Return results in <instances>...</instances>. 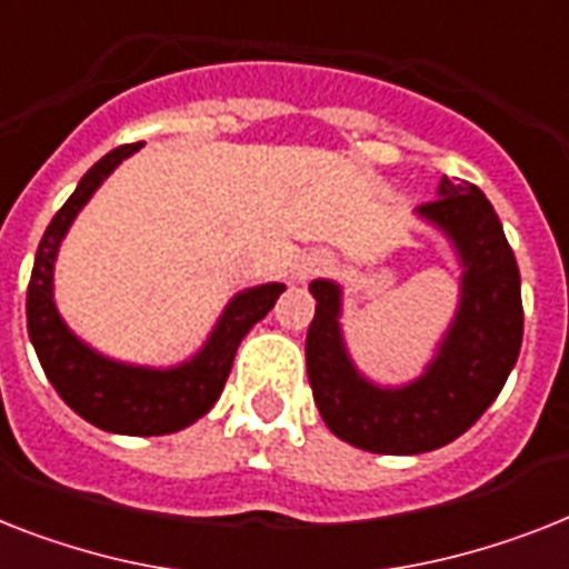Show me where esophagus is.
Wrapping results in <instances>:
<instances>
[{
	"instance_id": "34e87169",
	"label": "esophagus",
	"mask_w": 569,
	"mask_h": 569,
	"mask_svg": "<svg viewBox=\"0 0 569 569\" xmlns=\"http://www.w3.org/2000/svg\"><path fill=\"white\" fill-rule=\"evenodd\" d=\"M325 271H330V260H327L325 253H307V257L295 266V280H298V283H307V280L325 274Z\"/></svg>"
}]
</instances>
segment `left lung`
Wrapping results in <instances>:
<instances>
[{
	"mask_svg": "<svg viewBox=\"0 0 569 569\" xmlns=\"http://www.w3.org/2000/svg\"><path fill=\"white\" fill-rule=\"evenodd\" d=\"M436 196L415 216L450 242L461 269L459 303L420 377L403 386L365 377L341 332V286L325 277L309 283V386L332 436L359 450L418 456L450 445L497 400L520 357V271L491 201L447 174Z\"/></svg>",
	"mask_w": 569,
	"mask_h": 569,
	"instance_id": "8db88e82",
	"label": "left lung"
}]
</instances>
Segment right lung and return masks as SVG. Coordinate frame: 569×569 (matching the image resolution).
Returning a JSON list of instances; mask_svg holds the SVG:
<instances>
[{
	"instance_id": "add662e5",
	"label": "right lung",
	"mask_w": 569,
	"mask_h": 569,
	"mask_svg": "<svg viewBox=\"0 0 569 569\" xmlns=\"http://www.w3.org/2000/svg\"><path fill=\"white\" fill-rule=\"evenodd\" d=\"M140 146L142 142H133L101 157L78 180L67 204L54 212L52 224L37 244L26 318L37 359L72 412L90 420L92 427L117 436H169L210 412L224 389L237 348L251 327L269 316L286 286L262 283L233 295L228 307L221 309L204 345L189 359L169 368L119 362L90 348L81 336L69 330L54 303V262L60 242L92 192L110 178L124 157L140 151Z\"/></svg>"
}]
</instances>
